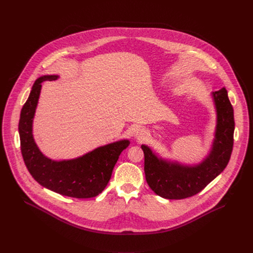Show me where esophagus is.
<instances>
[{
    "label": "esophagus",
    "mask_w": 253,
    "mask_h": 253,
    "mask_svg": "<svg viewBox=\"0 0 253 253\" xmlns=\"http://www.w3.org/2000/svg\"><path fill=\"white\" fill-rule=\"evenodd\" d=\"M146 134V131L144 129H141V128H138L135 130V137L136 138H142L144 137V135Z\"/></svg>",
    "instance_id": "1"
}]
</instances>
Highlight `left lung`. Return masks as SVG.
<instances>
[{
    "label": "left lung",
    "mask_w": 253,
    "mask_h": 253,
    "mask_svg": "<svg viewBox=\"0 0 253 253\" xmlns=\"http://www.w3.org/2000/svg\"><path fill=\"white\" fill-rule=\"evenodd\" d=\"M216 127L209 154L202 162L185 165L159 157L147 145L144 152V172L149 187L166 199H183L200 192L227 166L233 147V108L225 88L212 92Z\"/></svg>",
    "instance_id": "8db88e82"
}]
</instances>
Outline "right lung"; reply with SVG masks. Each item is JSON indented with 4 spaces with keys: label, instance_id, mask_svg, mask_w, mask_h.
Segmentation results:
<instances>
[{
    "label": "right lung",
    "instance_id": "add662e5",
    "mask_svg": "<svg viewBox=\"0 0 253 253\" xmlns=\"http://www.w3.org/2000/svg\"><path fill=\"white\" fill-rule=\"evenodd\" d=\"M58 78V75H45L36 80L22 108L19 134L23 159L30 174L43 187L69 197H95L107 186L121 152L130 142L127 139L116 141L69 160L56 161L45 156L34 140L33 120L42 82Z\"/></svg>",
    "mask_w": 253,
    "mask_h": 253
}]
</instances>
